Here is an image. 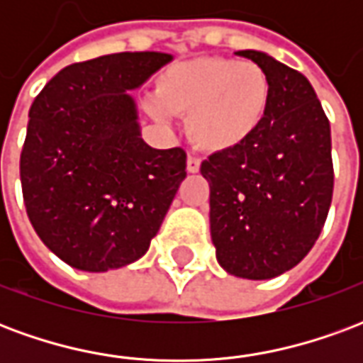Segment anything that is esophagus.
Masks as SVG:
<instances>
[{"label":"esophagus","mask_w":363,"mask_h":363,"mask_svg":"<svg viewBox=\"0 0 363 363\" xmlns=\"http://www.w3.org/2000/svg\"><path fill=\"white\" fill-rule=\"evenodd\" d=\"M186 171H189V173H198V171H200V161H198L196 157L186 159Z\"/></svg>","instance_id":"esophagus-1"}]
</instances>
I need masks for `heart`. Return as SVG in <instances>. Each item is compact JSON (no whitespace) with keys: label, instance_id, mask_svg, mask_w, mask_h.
Wrapping results in <instances>:
<instances>
[{"label":"heart","instance_id":"b5f03b06","mask_svg":"<svg viewBox=\"0 0 363 363\" xmlns=\"http://www.w3.org/2000/svg\"><path fill=\"white\" fill-rule=\"evenodd\" d=\"M272 96V82L257 64L204 56L167 69L147 111L163 126L173 114L186 116V134L196 147L228 153L262 128Z\"/></svg>","mask_w":363,"mask_h":363}]
</instances>
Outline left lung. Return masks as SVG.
<instances>
[{"mask_svg":"<svg viewBox=\"0 0 363 363\" xmlns=\"http://www.w3.org/2000/svg\"><path fill=\"white\" fill-rule=\"evenodd\" d=\"M272 82L267 122L249 142L213 153L210 184L216 259L231 276L270 280L305 259L333 200L330 124L303 74L260 50H239Z\"/></svg>","mask_w":363,"mask_h":363,"instance_id":"8db88e82","label":"left lung"}]
</instances>
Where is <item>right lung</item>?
<instances>
[{
  "label": "right lung",
  "instance_id": "add662e5",
  "mask_svg": "<svg viewBox=\"0 0 363 363\" xmlns=\"http://www.w3.org/2000/svg\"><path fill=\"white\" fill-rule=\"evenodd\" d=\"M173 62L120 52L72 64L28 111L21 186L28 220L72 268L106 272L140 260L186 177L181 147L142 140L132 91Z\"/></svg>",
  "mask_w": 363,
  "mask_h": 363
}]
</instances>
